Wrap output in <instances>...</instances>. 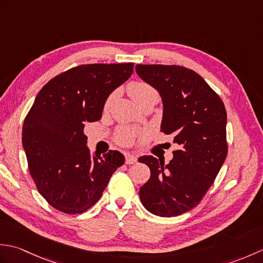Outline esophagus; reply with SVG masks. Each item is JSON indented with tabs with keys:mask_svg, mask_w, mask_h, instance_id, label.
Instances as JSON below:
<instances>
[{
	"mask_svg": "<svg viewBox=\"0 0 263 263\" xmlns=\"http://www.w3.org/2000/svg\"><path fill=\"white\" fill-rule=\"evenodd\" d=\"M135 163H137V157H136V156L130 155V154H126L125 155V164L126 165H131V164H135Z\"/></svg>",
	"mask_w": 263,
	"mask_h": 263,
	"instance_id": "1",
	"label": "esophagus"
}]
</instances>
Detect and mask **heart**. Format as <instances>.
<instances>
[{
  "instance_id": "obj_1",
  "label": "heart",
  "mask_w": 263,
  "mask_h": 263,
  "mask_svg": "<svg viewBox=\"0 0 263 263\" xmlns=\"http://www.w3.org/2000/svg\"><path fill=\"white\" fill-rule=\"evenodd\" d=\"M127 92L130 95L131 98L135 100V103L139 106L141 105L142 103L147 102L149 99H158V91L156 89L149 85V83L144 82V81H132L128 83L127 86ZM114 97V93H110L109 96L107 97L105 102V109L108 108V106L110 105L111 99ZM137 135V132L133 130V128H128V127H124L119 130V132L116 133V141L123 144V146H128L131 144L133 139H135Z\"/></svg>"
}]
</instances>
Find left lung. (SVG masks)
Returning a JSON list of instances; mask_svg holds the SVG:
<instances>
[{"mask_svg": "<svg viewBox=\"0 0 263 263\" xmlns=\"http://www.w3.org/2000/svg\"><path fill=\"white\" fill-rule=\"evenodd\" d=\"M136 71L159 92L164 105L160 131L172 135L177 147L168 164L154 156L139 158L150 168L139 192L141 202L156 216L182 215L199 204L226 159L225 106L193 70L138 64Z\"/></svg>", "mask_w": 263, "mask_h": 263, "instance_id": "obj_1", "label": "left lung"}]
</instances>
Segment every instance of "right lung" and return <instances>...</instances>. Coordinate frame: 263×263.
I'll list each match as a JSON object with an SVG mask.
<instances>
[{
	"mask_svg": "<svg viewBox=\"0 0 263 263\" xmlns=\"http://www.w3.org/2000/svg\"><path fill=\"white\" fill-rule=\"evenodd\" d=\"M133 63L83 64L44 86L22 126V146L38 192L65 214H82L102 197L124 156L90 155L86 122H96L106 99L133 73Z\"/></svg>",
	"mask_w": 263,
	"mask_h": 263,
	"instance_id": "obj_1",
	"label": "right lung"
}]
</instances>
